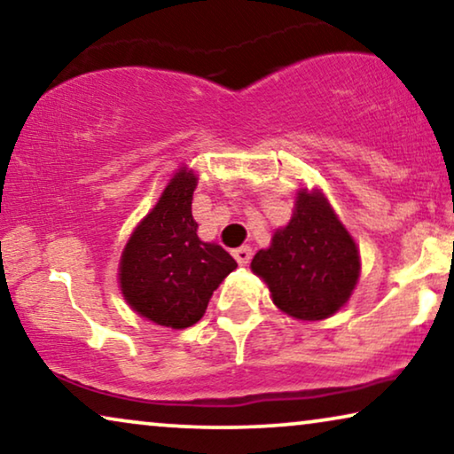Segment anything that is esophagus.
I'll return each instance as SVG.
<instances>
[{
  "instance_id": "34e87169",
  "label": "esophagus",
  "mask_w": 454,
  "mask_h": 454,
  "mask_svg": "<svg viewBox=\"0 0 454 454\" xmlns=\"http://www.w3.org/2000/svg\"><path fill=\"white\" fill-rule=\"evenodd\" d=\"M233 258L238 260V264H247L252 260V247H247V246H241V247H238V250H233Z\"/></svg>"
}]
</instances>
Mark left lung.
<instances>
[{
    "label": "left lung",
    "instance_id": "left-lung-1",
    "mask_svg": "<svg viewBox=\"0 0 454 454\" xmlns=\"http://www.w3.org/2000/svg\"><path fill=\"white\" fill-rule=\"evenodd\" d=\"M252 270L269 285L272 301L300 320H322L349 300L359 277L356 241L318 192H300L294 219L278 229Z\"/></svg>",
    "mask_w": 454,
    "mask_h": 454
}]
</instances>
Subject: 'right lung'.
<instances>
[{
	"label": "right lung",
	"mask_w": 454,
	"mask_h": 454,
	"mask_svg": "<svg viewBox=\"0 0 454 454\" xmlns=\"http://www.w3.org/2000/svg\"><path fill=\"white\" fill-rule=\"evenodd\" d=\"M194 190V173L179 171L121 254L123 297L160 326L196 325L213 291L238 266L221 246L198 239V223L192 216Z\"/></svg>",
	"instance_id": "1"
}]
</instances>
